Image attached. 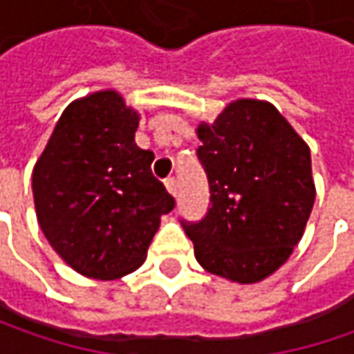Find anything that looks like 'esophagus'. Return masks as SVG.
<instances>
[{
  "label": "esophagus",
  "mask_w": 354,
  "mask_h": 354,
  "mask_svg": "<svg viewBox=\"0 0 354 354\" xmlns=\"http://www.w3.org/2000/svg\"><path fill=\"white\" fill-rule=\"evenodd\" d=\"M165 187H167L169 195H173V197L179 195V191H177V181H175V179H167V181H165Z\"/></svg>",
  "instance_id": "1"
}]
</instances>
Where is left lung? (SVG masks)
I'll use <instances>...</instances> for the list:
<instances>
[{"instance_id": "obj_1", "label": "left lung", "mask_w": 354, "mask_h": 354, "mask_svg": "<svg viewBox=\"0 0 354 354\" xmlns=\"http://www.w3.org/2000/svg\"><path fill=\"white\" fill-rule=\"evenodd\" d=\"M198 161L211 187V209L185 223L207 272L256 283L292 256L306 232L315 183L311 153L274 104L240 98L212 124L201 122Z\"/></svg>"}]
</instances>
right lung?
<instances>
[{"mask_svg": "<svg viewBox=\"0 0 354 354\" xmlns=\"http://www.w3.org/2000/svg\"><path fill=\"white\" fill-rule=\"evenodd\" d=\"M140 114L116 90L71 102L33 167L43 234L75 272L118 279L145 262L161 214L175 198L151 173L153 153L136 145Z\"/></svg>", "mask_w": 354, "mask_h": 354, "instance_id": "1", "label": "right lung"}]
</instances>
